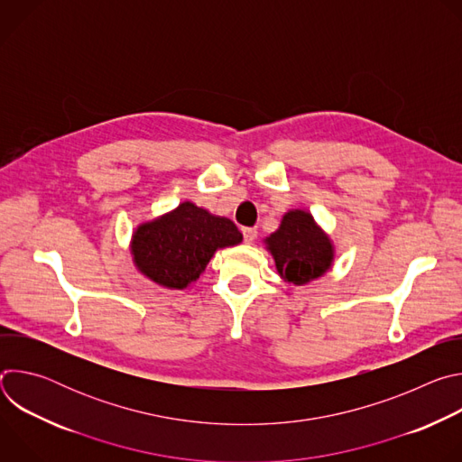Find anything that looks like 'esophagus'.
<instances>
[{"mask_svg":"<svg viewBox=\"0 0 462 462\" xmlns=\"http://www.w3.org/2000/svg\"><path fill=\"white\" fill-rule=\"evenodd\" d=\"M255 237H257V230H255L254 226L243 228V239H245V243H254Z\"/></svg>","mask_w":462,"mask_h":462,"instance_id":"1","label":"esophagus"}]
</instances>
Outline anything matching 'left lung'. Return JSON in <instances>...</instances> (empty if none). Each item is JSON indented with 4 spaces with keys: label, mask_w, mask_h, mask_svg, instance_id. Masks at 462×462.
<instances>
[{
    "label": "left lung",
    "mask_w": 462,
    "mask_h": 462,
    "mask_svg": "<svg viewBox=\"0 0 462 462\" xmlns=\"http://www.w3.org/2000/svg\"><path fill=\"white\" fill-rule=\"evenodd\" d=\"M265 245L280 276L294 285H305L323 276L335 261L333 241L305 210H289Z\"/></svg>",
    "instance_id": "obj_1"
}]
</instances>
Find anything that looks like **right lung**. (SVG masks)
Returning a JSON list of instances; mask_svg holds the SVG:
<instances>
[{"mask_svg":"<svg viewBox=\"0 0 462 462\" xmlns=\"http://www.w3.org/2000/svg\"><path fill=\"white\" fill-rule=\"evenodd\" d=\"M243 241L237 226L186 201L175 210L143 223L131 237L135 267L166 289L182 291L205 273L219 248Z\"/></svg>","mask_w":462,"mask_h":462,"instance_id":"obj_1","label":"right lung"}]
</instances>
